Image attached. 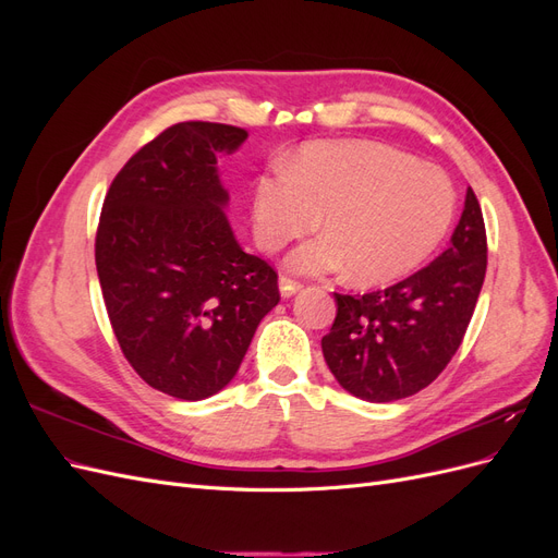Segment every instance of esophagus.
Here are the masks:
<instances>
[{"mask_svg": "<svg viewBox=\"0 0 558 558\" xmlns=\"http://www.w3.org/2000/svg\"><path fill=\"white\" fill-rule=\"evenodd\" d=\"M300 289H302V283L295 281V279H291V277H281V279H279L281 298H291V295H295Z\"/></svg>", "mask_w": 558, "mask_h": 558, "instance_id": "obj_1", "label": "esophagus"}]
</instances>
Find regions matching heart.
I'll return each mask as SVG.
<instances>
[{"mask_svg": "<svg viewBox=\"0 0 558 558\" xmlns=\"http://www.w3.org/2000/svg\"><path fill=\"white\" fill-rule=\"evenodd\" d=\"M324 234L291 251L300 275L347 267V279L377 286L412 275L440 248L456 218L449 177L402 150L365 142H312L286 172L253 185V234L279 251L316 228Z\"/></svg>", "mask_w": 558, "mask_h": 558, "instance_id": "obj_1", "label": "heart"}]
</instances>
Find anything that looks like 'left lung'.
I'll use <instances>...</instances> for the list:
<instances>
[{"label":"left lung","instance_id":"obj_1","mask_svg":"<svg viewBox=\"0 0 558 558\" xmlns=\"http://www.w3.org/2000/svg\"><path fill=\"white\" fill-rule=\"evenodd\" d=\"M484 275V218L468 189L451 244L430 265L384 291L335 293V324L320 340L335 379L367 402L418 393L461 347Z\"/></svg>","mask_w":558,"mask_h":558}]
</instances>
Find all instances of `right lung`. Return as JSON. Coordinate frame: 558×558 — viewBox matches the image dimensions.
<instances>
[{
  "mask_svg": "<svg viewBox=\"0 0 558 558\" xmlns=\"http://www.w3.org/2000/svg\"><path fill=\"white\" fill-rule=\"evenodd\" d=\"M246 137L221 123L167 128L118 172L99 216L95 265L116 340L148 386L179 400L226 388L279 302L275 269L234 240L216 167Z\"/></svg>",
  "mask_w": 558,
  "mask_h": 558,
  "instance_id": "1",
  "label": "right lung"
}]
</instances>
